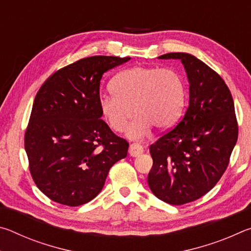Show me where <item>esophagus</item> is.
Here are the masks:
<instances>
[{
  "mask_svg": "<svg viewBox=\"0 0 251 251\" xmlns=\"http://www.w3.org/2000/svg\"><path fill=\"white\" fill-rule=\"evenodd\" d=\"M143 151H144V147L141 145V144H138V143L130 144V146H129V155L130 156L137 157L141 155Z\"/></svg>",
  "mask_w": 251,
  "mask_h": 251,
  "instance_id": "obj_1",
  "label": "esophagus"
}]
</instances>
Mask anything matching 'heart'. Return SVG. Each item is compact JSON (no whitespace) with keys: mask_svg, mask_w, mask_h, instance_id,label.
Segmentation results:
<instances>
[{"mask_svg":"<svg viewBox=\"0 0 251 251\" xmlns=\"http://www.w3.org/2000/svg\"><path fill=\"white\" fill-rule=\"evenodd\" d=\"M113 95L99 100L101 116L110 128L127 129L131 139H142L152 126L166 128L180 116L185 101V86L181 76L172 69L155 66H134L121 72L110 83Z\"/></svg>","mask_w":251,"mask_h":251,"instance_id":"b5f03b06","label":"heart"}]
</instances>
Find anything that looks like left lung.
Here are the masks:
<instances>
[{
	"label": "left lung",
	"instance_id": "8db88e82",
	"mask_svg": "<svg viewBox=\"0 0 251 251\" xmlns=\"http://www.w3.org/2000/svg\"><path fill=\"white\" fill-rule=\"evenodd\" d=\"M158 58L180 59L189 104L175 128L151 145L147 180L160 201L182 205L211 190L226 171L238 138L235 105L224 79L194 55L168 53Z\"/></svg>",
	"mask_w": 251,
	"mask_h": 251
}]
</instances>
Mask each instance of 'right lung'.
<instances>
[{"label":"right lung","mask_w":251,"mask_h":251,"mask_svg":"<svg viewBox=\"0 0 251 251\" xmlns=\"http://www.w3.org/2000/svg\"><path fill=\"white\" fill-rule=\"evenodd\" d=\"M130 57L91 56L63 67L37 92L25 131L36 186L53 201L75 207L100 193L128 143L100 120L101 76Z\"/></svg>","instance_id":"right-lung-1"}]
</instances>
